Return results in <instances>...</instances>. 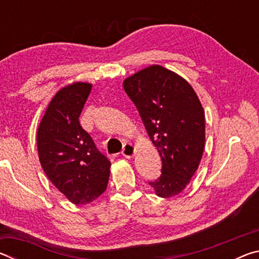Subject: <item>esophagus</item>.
<instances>
[{"instance_id":"34e87169","label":"esophagus","mask_w":259,"mask_h":259,"mask_svg":"<svg viewBox=\"0 0 259 259\" xmlns=\"http://www.w3.org/2000/svg\"><path fill=\"white\" fill-rule=\"evenodd\" d=\"M136 153V147L133 145V144H125L124 147H123V151H122V155H123L124 157H126V159H131L135 155Z\"/></svg>"}]
</instances>
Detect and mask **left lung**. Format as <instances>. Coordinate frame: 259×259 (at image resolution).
<instances>
[{
    "mask_svg": "<svg viewBox=\"0 0 259 259\" xmlns=\"http://www.w3.org/2000/svg\"><path fill=\"white\" fill-rule=\"evenodd\" d=\"M162 160V175L150 183L160 198L185 190L199 168L205 142L204 111L185 78L152 65L123 81Z\"/></svg>",
    "mask_w": 259,
    "mask_h": 259,
    "instance_id": "8db88e82",
    "label": "left lung"
}]
</instances>
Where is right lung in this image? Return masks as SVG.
Masks as SVG:
<instances>
[{
  "label": "right lung",
  "mask_w": 259,
  "mask_h": 259,
  "mask_svg": "<svg viewBox=\"0 0 259 259\" xmlns=\"http://www.w3.org/2000/svg\"><path fill=\"white\" fill-rule=\"evenodd\" d=\"M93 84L74 82L51 99L37 129L38 160L60 193L74 204L93 202L107 187L111 162L78 121Z\"/></svg>",
  "instance_id": "right-lung-1"
}]
</instances>
